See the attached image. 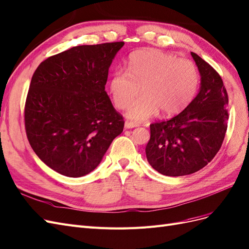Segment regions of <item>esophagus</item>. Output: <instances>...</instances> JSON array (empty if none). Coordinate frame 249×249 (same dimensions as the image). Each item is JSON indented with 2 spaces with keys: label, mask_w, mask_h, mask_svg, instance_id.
I'll return each mask as SVG.
<instances>
[{
  "label": "esophagus",
  "mask_w": 249,
  "mask_h": 249,
  "mask_svg": "<svg viewBox=\"0 0 249 249\" xmlns=\"http://www.w3.org/2000/svg\"><path fill=\"white\" fill-rule=\"evenodd\" d=\"M136 126H138V124H135V123H132V122H125V124H124L125 128H133V127H136Z\"/></svg>",
  "instance_id": "esophagus-1"
}]
</instances>
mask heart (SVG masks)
Wrapping results in <instances>:
<instances>
[{
    "label": "heart",
    "mask_w": 249,
    "mask_h": 249,
    "mask_svg": "<svg viewBox=\"0 0 249 249\" xmlns=\"http://www.w3.org/2000/svg\"><path fill=\"white\" fill-rule=\"evenodd\" d=\"M198 68L188 59L157 49L140 50L128 58L126 72L116 70L111 75L109 89L114 104L126 108V117L143 122L159 111L162 116H172L184 110L199 88Z\"/></svg>",
    "instance_id": "1"
}]
</instances>
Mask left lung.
Returning a JSON list of instances; mask_svg holds the SVG:
<instances>
[{
	"label": "left lung",
	"instance_id": "8db88e82",
	"mask_svg": "<svg viewBox=\"0 0 249 249\" xmlns=\"http://www.w3.org/2000/svg\"><path fill=\"white\" fill-rule=\"evenodd\" d=\"M201 76L198 95L181 113L150 124L145 148L150 166L166 176L193 174L206 166L225 139L228 93L219 74L191 53Z\"/></svg>",
	"mask_w": 249,
	"mask_h": 249
}]
</instances>
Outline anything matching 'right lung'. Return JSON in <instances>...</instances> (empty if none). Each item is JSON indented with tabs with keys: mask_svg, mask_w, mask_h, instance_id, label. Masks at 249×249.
Instances as JSON below:
<instances>
[{
	"mask_svg": "<svg viewBox=\"0 0 249 249\" xmlns=\"http://www.w3.org/2000/svg\"><path fill=\"white\" fill-rule=\"evenodd\" d=\"M124 42L80 45L42 62L32 77L24 107L29 142L55 172L81 177L95 170L124 122L105 85Z\"/></svg>",
	"mask_w": 249,
	"mask_h": 249,
	"instance_id": "add662e5",
	"label": "right lung"
}]
</instances>
